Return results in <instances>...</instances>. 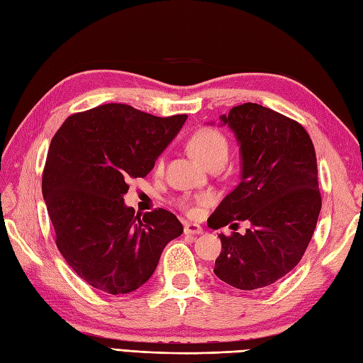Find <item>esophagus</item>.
<instances>
[{
    "mask_svg": "<svg viewBox=\"0 0 363 363\" xmlns=\"http://www.w3.org/2000/svg\"><path fill=\"white\" fill-rule=\"evenodd\" d=\"M184 233H186V235H199L203 234V228L196 225V223H186V226H184Z\"/></svg>",
    "mask_w": 363,
    "mask_h": 363,
    "instance_id": "34e87169",
    "label": "esophagus"
}]
</instances>
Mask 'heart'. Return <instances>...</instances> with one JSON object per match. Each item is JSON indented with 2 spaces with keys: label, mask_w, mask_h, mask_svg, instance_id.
<instances>
[{
  "label": "heart",
  "mask_w": 363,
  "mask_h": 363,
  "mask_svg": "<svg viewBox=\"0 0 363 363\" xmlns=\"http://www.w3.org/2000/svg\"><path fill=\"white\" fill-rule=\"evenodd\" d=\"M189 150L201 164L207 165L213 159L228 157V140L217 129L201 128L191 134L189 140ZM162 167V160L157 162V168ZM211 196H201L199 203H207Z\"/></svg>",
  "instance_id": "obj_1"
}]
</instances>
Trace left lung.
I'll list each match as a JSON object with an SVG mask.
<instances>
[{
    "label": "left lung",
    "instance_id": "1",
    "mask_svg": "<svg viewBox=\"0 0 363 363\" xmlns=\"http://www.w3.org/2000/svg\"><path fill=\"white\" fill-rule=\"evenodd\" d=\"M220 125L240 148V182L207 225L251 226L243 235H218L213 273L238 290L264 289L298 265L313 235L321 211L317 156L299 123L260 104L233 107Z\"/></svg>",
    "mask_w": 363,
    "mask_h": 363
}]
</instances>
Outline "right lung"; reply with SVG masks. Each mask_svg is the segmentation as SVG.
Returning <instances> with one entry per match:
<instances>
[{"instance_id":"obj_1","label":"right lung","mask_w":363,"mask_h":363,"mask_svg":"<svg viewBox=\"0 0 363 363\" xmlns=\"http://www.w3.org/2000/svg\"><path fill=\"white\" fill-rule=\"evenodd\" d=\"M187 115L160 118L128 104L74 113L52 137L42 194L56 245L81 279L125 295L150 279L168 242L184 233L172 212L125 204L130 177H145Z\"/></svg>"}]
</instances>
